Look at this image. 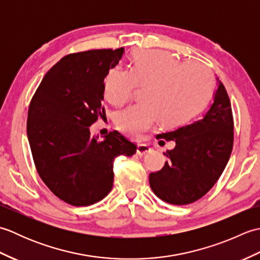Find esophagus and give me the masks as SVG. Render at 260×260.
Instances as JSON below:
<instances>
[{"instance_id": "34e87169", "label": "esophagus", "mask_w": 260, "mask_h": 260, "mask_svg": "<svg viewBox=\"0 0 260 260\" xmlns=\"http://www.w3.org/2000/svg\"><path fill=\"white\" fill-rule=\"evenodd\" d=\"M151 151H152V148L148 147V146L145 145V144L137 145V154H139V155H145V154L150 153Z\"/></svg>"}]
</instances>
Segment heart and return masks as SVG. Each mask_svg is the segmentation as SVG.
Listing matches in <instances>:
<instances>
[{"mask_svg": "<svg viewBox=\"0 0 260 260\" xmlns=\"http://www.w3.org/2000/svg\"><path fill=\"white\" fill-rule=\"evenodd\" d=\"M145 86L144 99L121 110L116 125L124 134L139 139L161 119L176 125L190 118L207 103L212 91L213 75L208 66L156 49L137 51L129 69L115 66L105 78L104 95L113 106L133 97L137 86Z\"/></svg>", "mask_w": 260, "mask_h": 260, "instance_id": "obj_1", "label": "heart"}]
</instances>
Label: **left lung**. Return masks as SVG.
Wrapping results in <instances>:
<instances>
[{
	"mask_svg": "<svg viewBox=\"0 0 260 260\" xmlns=\"http://www.w3.org/2000/svg\"><path fill=\"white\" fill-rule=\"evenodd\" d=\"M156 139L174 141L167 151L168 162L150 174V185L161 200L184 206L201 199L215 184L234 146V117L230 99L221 81L211 107L203 117L182 125Z\"/></svg>",
	"mask_w": 260,
	"mask_h": 260,
	"instance_id": "1",
	"label": "left lung"
}]
</instances>
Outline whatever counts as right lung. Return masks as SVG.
I'll return each instance as SVG.
<instances>
[{
    "label": "right lung",
    "instance_id": "add662e5",
    "mask_svg": "<svg viewBox=\"0 0 260 260\" xmlns=\"http://www.w3.org/2000/svg\"><path fill=\"white\" fill-rule=\"evenodd\" d=\"M124 48L75 52L60 59L43 77L27 112L26 133L37 172L60 200L86 207L103 200L114 183V161L132 156L136 144L117 131L104 141L89 126L106 118L105 77Z\"/></svg>",
    "mask_w": 260,
    "mask_h": 260
}]
</instances>
